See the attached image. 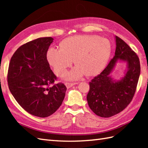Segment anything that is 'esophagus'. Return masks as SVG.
Masks as SVG:
<instances>
[{
  "instance_id": "obj_1",
  "label": "esophagus",
  "mask_w": 148,
  "mask_h": 148,
  "mask_svg": "<svg viewBox=\"0 0 148 148\" xmlns=\"http://www.w3.org/2000/svg\"><path fill=\"white\" fill-rule=\"evenodd\" d=\"M77 83H77V82H76V83H69V82H67V83H65V86H67V88H71V86H72L73 85H75V84H77Z\"/></svg>"
}]
</instances>
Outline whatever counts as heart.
<instances>
[{"instance_id": "heart-1", "label": "heart", "mask_w": 148, "mask_h": 148, "mask_svg": "<svg viewBox=\"0 0 148 148\" xmlns=\"http://www.w3.org/2000/svg\"><path fill=\"white\" fill-rule=\"evenodd\" d=\"M60 49L50 48L46 59L55 73L63 76L72 65L76 67L66 75L68 79H77L83 74L93 76L105 68L112 53L111 44L98 36L78 35L67 37L59 44Z\"/></svg>"}]
</instances>
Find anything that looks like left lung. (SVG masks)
Masks as SVG:
<instances>
[{
	"instance_id": "obj_1",
	"label": "left lung",
	"mask_w": 148,
	"mask_h": 148,
	"mask_svg": "<svg viewBox=\"0 0 148 148\" xmlns=\"http://www.w3.org/2000/svg\"><path fill=\"white\" fill-rule=\"evenodd\" d=\"M115 55L100 74L89 83L86 97L92 111L97 116L109 118L127 108L136 93L140 72L139 58L130 47L116 36ZM118 59L126 61L128 71L121 81L114 82L108 75Z\"/></svg>"
}]
</instances>
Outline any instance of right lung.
<instances>
[{
    "instance_id": "1",
    "label": "right lung",
    "mask_w": 148,
    "mask_h": 148,
    "mask_svg": "<svg viewBox=\"0 0 148 148\" xmlns=\"http://www.w3.org/2000/svg\"><path fill=\"white\" fill-rule=\"evenodd\" d=\"M53 39L40 37L21 46L9 62V90L22 108L30 114L46 118L62 103L67 88L55 83L57 77L50 69L46 52Z\"/></svg>"
}]
</instances>
